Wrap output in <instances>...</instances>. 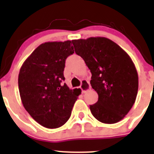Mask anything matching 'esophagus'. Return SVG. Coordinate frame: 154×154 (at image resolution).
Here are the masks:
<instances>
[{
	"mask_svg": "<svg viewBox=\"0 0 154 154\" xmlns=\"http://www.w3.org/2000/svg\"><path fill=\"white\" fill-rule=\"evenodd\" d=\"M80 88L82 89V92L83 93H85L86 91H88L90 88V85L88 82L86 81V80H83L81 86H80Z\"/></svg>",
	"mask_w": 154,
	"mask_h": 154,
	"instance_id": "1",
	"label": "esophagus"
}]
</instances>
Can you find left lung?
<instances>
[{
    "label": "left lung",
    "instance_id": "left-lung-1",
    "mask_svg": "<svg viewBox=\"0 0 154 154\" xmlns=\"http://www.w3.org/2000/svg\"><path fill=\"white\" fill-rule=\"evenodd\" d=\"M91 73L90 84L98 94L90 105L91 114L99 122L115 124L131 109L139 88V77L130 56L119 45L105 37H90L72 41Z\"/></svg>",
    "mask_w": 154,
    "mask_h": 154
}]
</instances>
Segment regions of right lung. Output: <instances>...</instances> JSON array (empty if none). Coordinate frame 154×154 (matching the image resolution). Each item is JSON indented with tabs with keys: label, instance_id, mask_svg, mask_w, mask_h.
<instances>
[{
	"label": "right lung",
	"instance_id": "1",
	"mask_svg": "<svg viewBox=\"0 0 154 154\" xmlns=\"http://www.w3.org/2000/svg\"><path fill=\"white\" fill-rule=\"evenodd\" d=\"M72 41L42 43L20 69L18 88L23 106L35 122L46 128L65 125L81 93L62 84L66 60L74 52Z\"/></svg>",
	"mask_w": 154,
	"mask_h": 154
}]
</instances>
